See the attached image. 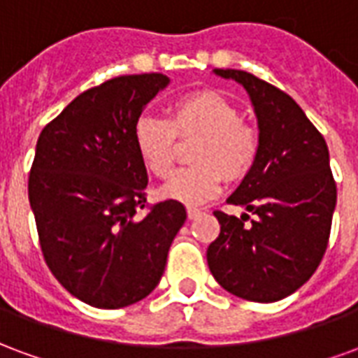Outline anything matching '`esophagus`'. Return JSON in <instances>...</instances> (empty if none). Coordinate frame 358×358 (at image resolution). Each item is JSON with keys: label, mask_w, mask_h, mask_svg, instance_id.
<instances>
[{"label": "esophagus", "mask_w": 358, "mask_h": 358, "mask_svg": "<svg viewBox=\"0 0 358 358\" xmlns=\"http://www.w3.org/2000/svg\"><path fill=\"white\" fill-rule=\"evenodd\" d=\"M201 213H203V210H201V209H197V207H187V218L199 217Z\"/></svg>", "instance_id": "esophagus-1"}]
</instances>
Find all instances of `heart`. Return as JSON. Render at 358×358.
Here are the masks:
<instances>
[{
    "label": "heart",
    "instance_id": "b5f03b06",
    "mask_svg": "<svg viewBox=\"0 0 358 358\" xmlns=\"http://www.w3.org/2000/svg\"><path fill=\"white\" fill-rule=\"evenodd\" d=\"M199 136L192 149L194 166L178 171L161 195L184 205H199L220 192L224 178L241 182L255 169L261 138L241 120L240 109L218 92L203 90L176 97L169 118L141 115L132 138L143 166L157 178H169L174 166L176 138Z\"/></svg>",
    "mask_w": 358,
    "mask_h": 358
}]
</instances>
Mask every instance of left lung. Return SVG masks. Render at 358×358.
Instances as JSON below:
<instances>
[{
	"label": "left lung",
	"instance_id": "left-lung-1",
	"mask_svg": "<svg viewBox=\"0 0 358 358\" xmlns=\"http://www.w3.org/2000/svg\"><path fill=\"white\" fill-rule=\"evenodd\" d=\"M248 90L259 122L255 169L228 203L255 218L215 210L218 238L207 249L210 274L226 292L272 303L297 292L322 261L338 189L322 134L289 95L245 71L215 69Z\"/></svg>",
	"mask_w": 358,
	"mask_h": 358
}]
</instances>
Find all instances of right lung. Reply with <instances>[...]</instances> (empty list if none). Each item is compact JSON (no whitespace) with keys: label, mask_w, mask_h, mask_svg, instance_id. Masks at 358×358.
<instances>
[{"label":"right lung","mask_w":358,"mask_h":358,"mask_svg":"<svg viewBox=\"0 0 358 358\" xmlns=\"http://www.w3.org/2000/svg\"><path fill=\"white\" fill-rule=\"evenodd\" d=\"M166 84L159 73L103 82L69 103L36 143L28 199L43 259L59 284L92 307L148 297L186 222L182 203L148 207V171L132 138L134 122Z\"/></svg>","instance_id":"1"}]
</instances>
